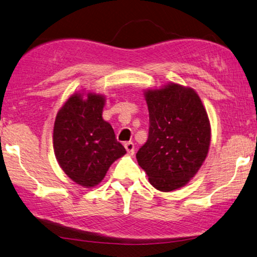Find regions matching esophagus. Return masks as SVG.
Returning a JSON list of instances; mask_svg holds the SVG:
<instances>
[{"label":"esophagus","mask_w":257,"mask_h":257,"mask_svg":"<svg viewBox=\"0 0 257 257\" xmlns=\"http://www.w3.org/2000/svg\"><path fill=\"white\" fill-rule=\"evenodd\" d=\"M124 147H125V149H126V151H127L128 155H133L134 154V145H133V142H125Z\"/></svg>","instance_id":"34e87169"}]
</instances>
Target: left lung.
<instances>
[{
	"label": "left lung",
	"instance_id": "obj_1",
	"mask_svg": "<svg viewBox=\"0 0 257 257\" xmlns=\"http://www.w3.org/2000/svg\"><path fill=\"white\" fill-rule=\"evenodd\" d=\"M149 136L137 153L150 184L168 192L182 188L203 165L211 145V124L191 87L170 83L145 91Z\"/></svg>",
	"mask_w": 257,
	"mask_h": 257
}]
</instances>
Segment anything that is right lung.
I'll return each instance as SVG.
<instances>
[{"label": "right lung", "mask_w": 257, "mask_h": 257, "mask_svg": "<svg viewBox=\"0 0 257 257\" xmlns=\"http://www.w3.org/2000/svg\"><path fill=\"white\" fill-rule=\"evenodd\" d=\"M104 96L75 93L58 111L53 127L54 155L69 179L93 188L126 150L116 140L111 125L102 118Z\"/></svg>", "instance_id": "1"}]
</instances>
